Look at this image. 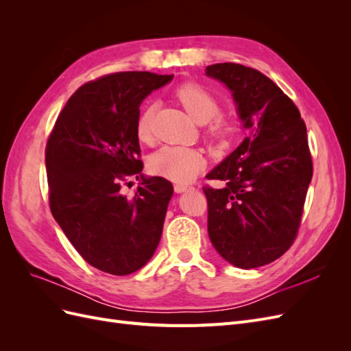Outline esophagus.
<instances>
[{
	"label": "esophagus",
	"instance_id": "esophagus-1",
	"mask_svg": "<svg viewBox=\"0 0 351 351\" xmlns=\"http://www.w3.org/2000/svg\"><path fill=\"white\" fill-rule=\"evenodd\" d=\"M190 189H192V186H187V184H174L176 193H183V192H186V190H190Z\"/></svg>",
	"mask_w": 351,
	"mask_h": 351
}]
</instances>
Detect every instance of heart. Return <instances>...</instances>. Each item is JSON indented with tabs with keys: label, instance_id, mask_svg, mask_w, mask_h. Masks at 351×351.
Masks as SVG:
<instances>
[{
	"label": "heart",
	"instance_id": "heart-1",
	"mask_svg": "<svg viewBox=\"0 0 351 351\" xmlns=\"http://www.w3.org/2000/svg\"><path fill=\"white\" fill-rule=\"evenodd\" d=\"M174 99L204 125L208 139L218 145H227L240 132V120L234 114L219 110V101L214 93L199 83L187 82L173 92ZM136 136L142 143L154 139V107L142 108L136 123ZM205 156L196 147L165 146L147 159V169L155 176L165 177L176 183H189L205 168Z\"/></svg>",
	"mask_w": 351,
	"mask_h": 351
}]
</instances>
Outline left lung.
I'll return each mask as SVG.
<instances>
[{
	"label": "left lung",
	"mask_w": 351,
	"mask_h": 351,
	"mask_svg": "<svg viewBox=\"0 0 351 351\" xmlns=\"http://www.w3.org/2000/svg\"><path fill=\"white\" fill-rule=\"evenodd\" d=\"M232 92L244 127L253 132L206 178L208 234L237 268L267 265L299 234L313 176L306 124L299 108L269 77L236 62L206 67Z\"/></svg>",
	"instance_id": "8db88e82"
}]
</instances>
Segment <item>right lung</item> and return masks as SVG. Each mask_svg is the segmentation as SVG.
Masks as SVG:
<instances>
[{
  "mask_svg": "<svg viewBox=\"0 0 351 351\" xmlns=\"http://www.w3.org/2000/svg\"><path fill=\"white\" fill-rule=\"evenodd\" d=\"M173 74L119 71L82 84L52 129L45 164L49 208L80 256L93 268L129 275L152 258L161 240L173 186L142 178L136 136L139 105Z\"/></svg>",
  "mask_w": 351,
  "mask_h": 351,
  "instance_id": "add662e5",
  "label": "right lung"
}]
</instances>
